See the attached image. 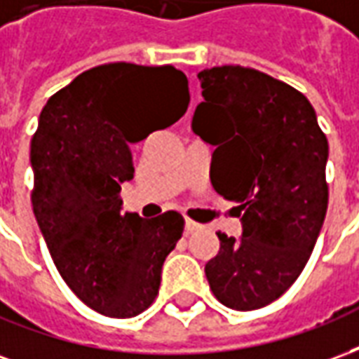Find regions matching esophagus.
Segmentation results:
<instances>
[{"instance_id": "obj_1", "label": "esophagus", "mask_w": 359, "mask_h": 359, "mask_svg": "<svg viewBox=\"0 0 359 359\" xmlns=\"http://www.w3.org/2000/svg\"><path fill=\"white\" fill-rule=\"evenodd\" d=\"M200 229H202L200 223H196V221H192V219H187V223H184V233L192 234L196 233V231H200Z\"/></svg>"}]
</instances>
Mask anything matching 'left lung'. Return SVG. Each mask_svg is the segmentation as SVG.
Returning <instances> with one entry per match:
<instances>
[{
  "instance_id": "8db88e82",
  "label": "left lung",
  "mask_w": 359,
  "mask_h": 359,
  "mask_svg": "<svg viewBox=\"0 0 359 359\" xmlns=\"http://www.w3.org/2000/svg\"><path fill=\"white\" fill-rule=\"evenodd\" d=\"M203 102L192 128L215 146L210 179L238 205L242 236L217 233L205 264L213 296L250 311L275 302L308 264L323 226L329 142L308 97L286 82L241 65L198 73Z\"/></svg>"
}]
</instances>
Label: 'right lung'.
I'll return each instance as SVG.
<instances>
[{"label": "right lung", "instance_id": "1", "mask_svg": "<svg viewBox=\"0 0 359 359\" xmlns=\"http://www.w3.org/2000/svg\"><path fill=\"white\" fill-rule=\"evenodd\" d=\"M187 74L172 65L107 63L79 74L43 105L32 142V210L51 259L88 308L126 319L148 309L184 217L121 215L134 175L128 144L188 109Z\"/></svg>", "mask_w": 359, "mask_h": 359}]
</instances>
